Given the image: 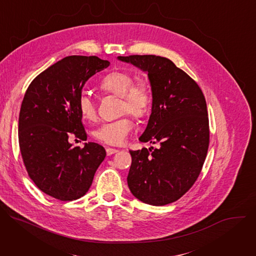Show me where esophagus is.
Instances as JSON below:
<instances>
[{"instance_id": "esophagus-1", "label": "esophagus", "mask_w": 256, "mask_h": 256, "mask_svg": "<svg viewBox=\"0 0 256 256\" xmlns=\"http://www.w3.org/2000/svg\"><path fill=\"white\" fill-rule=\"evenodd\" d=\"M118 149H114V148H109V147H107V148H106V153H107V155H108V156L114 155V154H116V153H118Z\"/></svg>"}]
</instances>
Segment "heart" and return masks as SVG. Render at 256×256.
Returning <instances> with one entry per match:
<instances>
[{
  "label": "heart",
  "instance_id": "b5f03b06",
  "mask_svg": "<svg viewBox=\"0 0 256 256\" xmlns=\"http://www.w3.org/2000/svg\"><path fill=\"white\" fill-rule=\"evenodd\" d=\"M100 89L105 93H110L120 97V112H128L136 118L144 116L149 112L152 93L149 84L138 80L134 82L130 72L116 70L108 74L100 83ZM79 112L86 120H94L96 118V103L86 93L81 94L78 101ZM132 122L128 116L107 122L99 126L93 132L96 140L107 144H122L130 134Z\"/></svg>",
  "mask_w": 256,
  "mask_h": 256
}]
</instances>
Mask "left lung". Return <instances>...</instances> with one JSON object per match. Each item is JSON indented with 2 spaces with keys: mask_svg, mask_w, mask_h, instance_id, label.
I'll use <instances>...</instances> for the list:
<instances>
[{
  "mask_svg": "<svg viewBox=\"0 0 256 256\" xmlns=\"http://www.w3.org/2000/svg\"><path fill=\"white\" fill-rule=\"evenodd\" d=\"M148 75L151 116L140 142L158 148L130 151L128 186L134 198L165 206L184 196L198 179L208 148L206 103L198 85L170 60L158 56H118Z\"/></svg>",
  "mask_w": 256,
  "mask_h": 256,
  "instance_id": "1",
  "label": "left lung"
}]
</instances>
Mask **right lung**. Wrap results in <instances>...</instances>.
<instances>
[{
	"mask_svg": "<svg viewBox=\"0 0 256 256\" xmlns=\"http://www.w3.org/2000/svg\"><path fill=\"white\" fill-rule=\"evenodd\" d=\"M109 64L94 56H66L36 77L24 95L18 124L23 162L35 186L56 200L85 196L106 156L102 146L74 147L68 136L87 140L79 97L86 82Z\"/></svg>",
	"mask_w": 256,
	"mask_h": 256,
	"instance_id": "obj_1",
	"label": "right lung"
}]
</instances>
